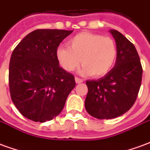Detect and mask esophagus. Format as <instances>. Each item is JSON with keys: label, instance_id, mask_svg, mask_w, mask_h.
<instances>
[{"label": "esophagus", "instance_id": "1", "mask_svg": "<svg viewBox=\"0 0 150 150\" xmlns=\"http://www.w3.org/2000/svg\"><path fill=\"white\" fill-rule=\"evenodd\" d=\"M75 82H76V83H81L83 82V80L82 79L79 78V77H75Z\"/></svg>", "mask_w": 150, "mask_h": 150}]
</instances>
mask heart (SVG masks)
I'll list each match as a JSON object with an SVG mask.
<instances>
[{
  "instance_id": "b5f03b06",
  "label": "heart",
  "mask_w": 150,
  "mask_h": 150,
  "mask_svg": "<svg viewBox=\"0 0 150 150\" xmlns=\"http://www.w3.org/2000/svg\"><path fill=\"white\" fill-rule=\"evenodd\" d=\"M68 46L56 50L59 64L68 72L75 71L81 61L82 74L100 77L112 69L117 55L114 40L101 34L83 32L72 38Z\"/></svg>"
}]
</instances>
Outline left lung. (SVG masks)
Wrapping results in <instances>:
<instances>
[{"instance_id": "obj_1", "label": "left lung", "mask_w": 150, "mask_h": 150, "mask_svg": "<svg viewBox=\"0 0 150 150\" xmlns=\"http://www.w3.org/2000/svg\"><path fill=\"white\" fill-rule=\"evenodd\" d=\"M116 40V64L104 77L87 80L85 108L97 119H112L132 108L138 96L142 67L135 46L119 31L111 30Z\"/></svg>"}]
</instances>
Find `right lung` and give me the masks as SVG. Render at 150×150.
<instances>
[{
    "mask_svg": "<svg viewBox=\"0 0 150 150\" xmlns=\"http://www.w3.org/2000/svg\"><path fill=\"white\" fill-rule=\"evenodd\" d=\"M73 30H36L12 53L10 96L22 116L35 122L51 120L62 112L75 87L74 75L59 67L56 50Z\"/></svg>",
    "mask_w": 150,
    "mask_h": 150,
    "instance_id": "add662e5",
    "label": "right lung"
}]
</instances>
